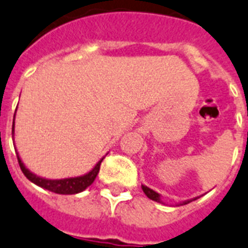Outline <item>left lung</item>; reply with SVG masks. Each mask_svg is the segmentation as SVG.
<instances>
[{
    "instance_id": "1",
    "label": "left lung",
    "mask_w": 248,
    "mask_h": 248,
    "mask_svg": "<svg viewBox=\"0 0 248 248\" xmlns=\"http://www.w3.org/2000/svg\"><path fill=\"white\" fill-rule=\"evenodd\" d=\"M141 188L142 191H144V194L146 195V196L150 199V200L153 201H156V202H160V204H164L162 201V196H160V194H158L156 191L152 190V188H149L148 186H145V185H141ZM199 197H194V199H190V200H185V201H181V202H178V204H176V206H181V205H186L188 204V202H191V201L194 200H197Z\"/></svg>"
}]
</instances>
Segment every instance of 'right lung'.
I'll use <instances>...</instances> for the list:
<instances>
[{"mask_svg": "<svg viewBox=\"0 0 248 248\" xmlns=\"http://www.w3.org/2000/svg\"><path fill=\"white\" fill-rule=\"evenodd\" d=\"M16 113V112H15ZM14 135H15V117H14L13 122V140H14ZM17 155V160H19V166L23 170V173L25 174V177L30 182H33L34 185L42 187L44 190L51 191V192H54V194H60V195H75L78 194V192H82L84 190H86L88 187L94 182V180L98 176L100 170V163L106 158V155L100 159L99 162L96 163L94 168L92 170H89L85 174L78 177H68V178H61V180H49V178H44V177L37 176L35 173H33L31 170H29L25 167V164L23 163L21 158H20L19 153H16Z\"/></svg>", "mask_w": 248, "mask_h": 248, "instance_id": "right-lung-1", "label": "right lung"}]
</instances>
